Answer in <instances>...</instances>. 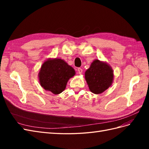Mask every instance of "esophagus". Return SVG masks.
I'll use <instances>...</instances> for the list:
<instances>
[{
    "label": "esophagus",
    "mask_w": 149,
    "mask_h": 149,
    "mask_svg": "<svg viewBox=\"0 0 149 149\" xmlns=\"http://www.w3.org/2000/svg\"><path fill=\"white\" fill-rule=\"evenodd\" d=\"M82 72H83V70L81 68H78V73L79 74H81Z\"/></svg>",
    "instance_id": "obj_1"
}]
</instances>
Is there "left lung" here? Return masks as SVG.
<instances>
[{"label": "left lung", "instance_id": "left-lung-1", "mask_svg": "<svg viewBox=\"0 0 149 149\" xmlns=\"http://www.w3.org/2000/svg\"><path fill=\"white\" fill-rule=\"evenodd\" d=\"M113 71L106 63L94 60L85 72V79L89 88L94 94H101L111 85L113 81Z\"/></svg>", "mask_w": 149, "mask_h": 149}]
</instances>
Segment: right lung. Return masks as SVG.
<instances>
[{
  "label": "right lung",
  "instance_id": "1",
  "mask_svg": "<svg viewBox=\"0 0 149 149\" xmlns=\"http://www.w3.org/2000/svg\"><path fill=\"white\" fill-rule=\"evenodd\" d=\"M38 74L42 86L58 94L64 91L68 81L75 74V71L64 60L55 58L44 62Z\"/></svg>",
  "mask_w": 149,
  "mask_h": 149
}]
</instances>
